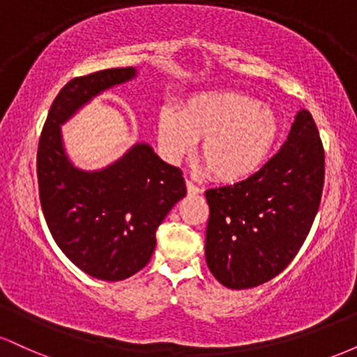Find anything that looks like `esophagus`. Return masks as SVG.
Returning <instances> with one entry per match:
<instances>
[{"label": "esophagus", "instance_id": "34e87169", "mask_svg": "<svg viewBox=\"0 0 357 357\" xmlns=\"http://www.w3.org/2000/svg\"><path fill=\"white\" fill-rule=\"evenodd\" d=\"M186 190H188V195H199V192H202V190L191 181H186Z\"/></svg>", "mask_w": 357, "mask_h": 357}]
</instances>
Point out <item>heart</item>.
Segmentation results:
<instances>
[{
  "label": "heart",
  "mask_w": 357,
  "mask_h": 357,
  "mask_svg": "<svg viewBox=\"0 0 357 357\" xmlns=\"http://www.w3.org/2000/svg\"><path fill=\"white\" fill-rule=\"evenodd\" d=\"M272 109L231 90L192 96L181 110L162 107L158 141L167 158L179 159L202 139L199 158L208 173L221 181H236L255 173L278 137Z\"/></svg>",
  "instance_id": "heart-1"
}]
</instances>
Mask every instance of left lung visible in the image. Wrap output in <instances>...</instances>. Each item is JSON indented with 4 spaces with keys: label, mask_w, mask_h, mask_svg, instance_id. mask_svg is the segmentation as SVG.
Returning a JSON list of instances; mask_svg holds the SVG:
<instances>
[{
    "label": "left lung",
    "mask_w": 357,
    "mask_h": 357,
    "mask_svg": "<svg viewBox=\"0 0 357 357\" xmlns=\"http://www.w3.org/2000/svg\"><path fill=\"white\" fill-rule=\"evenodd\" d=\"M324 147L309 110H298L287 141L243 181L206 191L210 220L204 255L228 289L272 280L301 250L324 186Z\"/></svg>",
    "instance_id": "left-lung-1"
}]
</instances>
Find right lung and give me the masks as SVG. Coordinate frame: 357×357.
<instances>
[{
  "instance_id": "add662e5",
  "label": "right lung",
  "mask_w": 357,
  "mask_h": 357,
  "mask_svg": "<svg viewBox=\"0 0 357 357\" xmlns=\"http://www.w3.org/2000/svg\"><path fill=\"white\" fill-rule=\"evenodd\" d=\"M137 75L134 67L72 79L53 100L36 154L40 203L53 240L90 277L117 282L144 268L155 230L186 195L183 173L137 142L99 171L73 166L61 124L104 90Z\"/></svg>"
}]
</instances>
